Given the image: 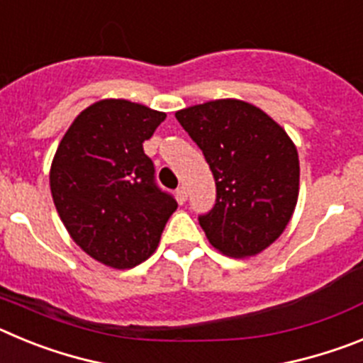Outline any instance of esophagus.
Returning a JSON list of instances; mask_svg holds the SVG:
<instances>
[{
    "label": "esophagus",
    "mask_w": 363,
    "mask_h": 363,
    "mask_svg": "<svg viewBox=\"0 0 363 363\" xmlns=\"http://www.w3.org/2000/svg\"><path fill=\"white\" fill-rule=\"evenodd\" d=\"M176 200H178L179 203H185V200H187V189H185L184 185L176 189Z\"/></svg>",
    "instance_id": "1"
}]
</instances>
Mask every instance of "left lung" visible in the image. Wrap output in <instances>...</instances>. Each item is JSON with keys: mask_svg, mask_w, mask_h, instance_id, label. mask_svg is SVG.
<instances>
[{"mask_svg": "<svg viewBox=\"0 0 363 363\" xmlns=\"http://www.w3.org/2000/svg\"><path fill=\"white\" fill-rule=\"evenodd\" d=\"M209 163L216 201L200 214L211 245L233 258L262 252L294 213L300 162L291 138L264 111L240 99H216L176 112Z\"/></svg>", "mask_w": 363, "mask_h": 363, "instance_id": "obj_1", "label": "left lung"}]
</instances>
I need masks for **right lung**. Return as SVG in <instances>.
<instances>
[{
	"label": "right lung",
	"mask_w": 363,
	"mask_h": 363,
	"mask_svg": "<svg viewBox=\"0 0 363 363\" xmlns=\"http://www.w3.org/2000/svg\"><path fill=\"white\" fill-rule=\"evenodd\" d=\"M165 116L127 99H101L74 120L56 150L50 192L57 214L74 242L108 267L145 262L178 207L143 152Z\"/></svg>",
	"instance_id": "obj_1"
}]
</instances>
